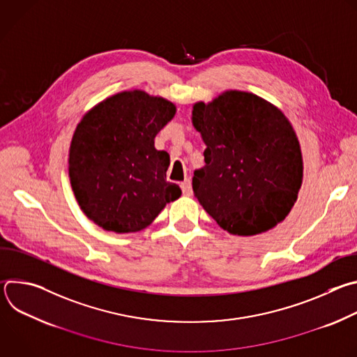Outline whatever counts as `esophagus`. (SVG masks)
<instances>
[{"instance_id": "34e87169", "label": "esophagus", "mask_w": 357, "mask_h": 357, "mask_svg": "<svg viewBox=\"0 0 357 357\" xmlns=\"http://www.w3.org/2000/svg\"><path fill=\"white\" fill-rule=\"evenodd\" d=\"M181 188H182V192L185 196H192V185H190V181L189 179H185L182 183H181Z\"/></svg>"}]
</instances>
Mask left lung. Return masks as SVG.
<instances>
[{"mask_svg":"<svg viewBox=\"0 0 357 357\" xmlns=\"http://www.w3.org/2000/svg\"><path fill=\"white\" fill-rule=\"evenodd\" d=\"M192 124L206 145L192 188L216 223L234 236L266 233L298 199L303 161L287 116L266 98L226 90L192 106Z\"/></svg>","mask_w":357,"mask_h":357,"instance_id":"1","label":"left lung"}]
</instances>
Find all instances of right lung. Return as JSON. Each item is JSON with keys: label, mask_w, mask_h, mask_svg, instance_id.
<instances>
[{"label": "right lung", "mask_w": 357, "mask_h": 357, "mask_svg": "<svg viewBox=\"0 0 357 357\" xmlns=\"http://www.w3.org/2000/svg\"><path fill=\"white\" fill-rule=\"evenodd\" d=\"M175 113L172 101L134 89L105 98L82 117L68 169L87 219L107 231L135 233L182 195L167 181L169 154L155 148V135Z\"/></svg>", "instance_id": "1"}]
</instances>
